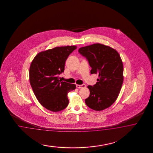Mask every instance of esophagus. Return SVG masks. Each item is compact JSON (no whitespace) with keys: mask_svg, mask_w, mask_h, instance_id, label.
Returning <instances> with one entry per match:
<instances>
[{"mask_svg":"<svg viewBox=\"0 0 153 153\" xmlns=\"http://www.w3.org/2000/svg\"><path fill=\"white\" fill-rule=\"evenodd\" d=\"M76 88H86V85L85 84L82 85H76Z\"/></svg>","mask_w":153,"mask_h":153,"instance_id":"obj_1","label":"esophagus"}]
</instances>
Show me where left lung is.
Returning a JSON list of instances; mask_svg holds the SVG:
<instances>
[{
    "label": "left lung",
    "mask_w": 153,
    "mask_h": 153,
    "mask_svg": "<svg viewBox=\"0 0 153 153\" xmlns=\"http://www.w3.org/2000/svg\"><path fill=\"white\" fill-rule=\"evenodd\" d=\"M79 53L88 61L91 74H98L97 82L88 86L90 95L85 103L90 108L100 111L111 106L120 92L123 81V66L116 50L100 44L79 48Z\"/></svg>",
    "instance_id": "obj_1"
}]
</instances>
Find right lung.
<instances>
[{
    "instance_id": "add662e5",
    "label": "right lung",
    "mask_w": 153,
    "mask_h": 153,
    "mask_svg": "<svg viewBox=\"0 0 153 153\" xmlns=\"http://www.w3.org/2000/svg\"><path fill=\"white\" fill-rule=\"evenodd\" d=\"M76 46L56 47L39 53L30 67V82L38 101L46 109L61 111L68 106L67 94L74 84L61 81L58 75L65 71V61Z\"/></svg>"
}]
</instances>
